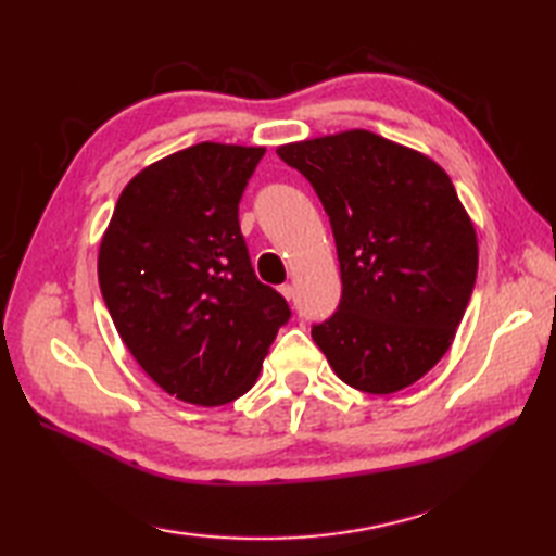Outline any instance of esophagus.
<instances>
[{
    "mask_svg": "<svg viewBox=\"0 0 556 556\" xmlns=\"http://www.w3.org/2000/svg\"><path fill=\"white\" fill-rule=\"evenodd\" d=\"M279 293H281V296H285L287 301H291L293 296H296V289H293L291 285H285V287H279Z\"/></svg>",
    "mask_w": 556,
    "mask_h": 556,
    "instance_id": "esophagus-1",
    "label": "esophagus"
}]
</instances>
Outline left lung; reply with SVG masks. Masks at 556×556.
<instances>
[{
	"label": "left lung",
	"instance_id": "1",
	"mask_svg": "<svg viewBox=\"0 0 556 556\" xmlns=\"http://www.w3.org/2000/svg\"><path fill=\"white\" fill-rule=\"evenodd\" d=\"M277 155L315 188L337 241L339 311L313 341L339 380L394 394L452 346L478 275V236L448 174L365 128Z\"/></svg>",
	"mask_w": 556,
	"mask_h": 556
}]
</instances>
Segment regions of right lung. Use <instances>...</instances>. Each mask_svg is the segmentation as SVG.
I'll return each mask as SVG.
<instances>
[{"label":"right lung","instance_id":"right-lung-1","mask_svg":"<svg viewBox=\"0 0 556 556\" xmlns=\"http://www.w3.org/2000/svg\"><path fill=\"white\" fill-rule=\"evenodd\" d=\"M265 148L198 143L148 164L116 200L98 253L104 305L164 392L222 406L257 380L281 293L255 277L239 203Z\"/></svg>","mask_w":556,"mask_h":556}]
</instances>
